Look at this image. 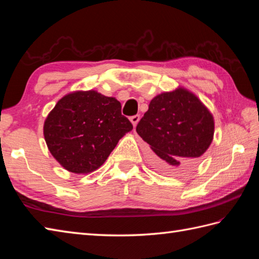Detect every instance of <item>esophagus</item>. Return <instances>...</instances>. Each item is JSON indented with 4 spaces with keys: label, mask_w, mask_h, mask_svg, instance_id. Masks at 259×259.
<instances>
[{
    "label": "esophagus",
    "mask_w": 259,
    "mask_h": 259,
    "mask_svg": "<svg viewBox=\"0 0 259 259\" xmlns=\"http://www.w3.org/2000/svg\"><path fill=\"white\" fill-rule=\"evenodd\" d=\"M139 120H140L139 114H136V115H133V117H130V121H131V123L134 124V126L137 125V123L139 122Z\"/></svg>",
    "instance_id": "1"
}]
</instances>
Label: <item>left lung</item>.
Wrapping results in <instances>:
<instances>
[{
	"instance_id": "obj_1",
	"label": "left lung",
	"mask_w": 259,
	"mask_h": 259,
	"mask_svg": "<svg viewBox=\"0 0 259 259\" xmlns=\"http://www.w3.org/2000/svg\"><path fill=\"white\" fill-rule=\"evenodd\" d=\"M213 129L212 114L184 88L153 98L136 128L152 150L151 163L162 171L194 168L210 146Z\"/></svg>"
}]
</instances>
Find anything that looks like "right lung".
Returning <instances> with one entry per match:
<instances>
[{
  "instance_id": "right-lung-1",
  "label": "right lung",
  "mask_w": 259,
  "mask_h": 259,
  "mask_svg": "<svg viewBox=\"0 0 259 259\" xmlns=\"http://www.w3.org/2000/svg\"><path fill=\"white\" fill-rule=\"evenodd\" d=\"M133 128L115 98L95 90L75 91L60 99L49 113L43 135L51 155L64 169L89 174L102 166Z\"/></svg>"
}]
</instances>
